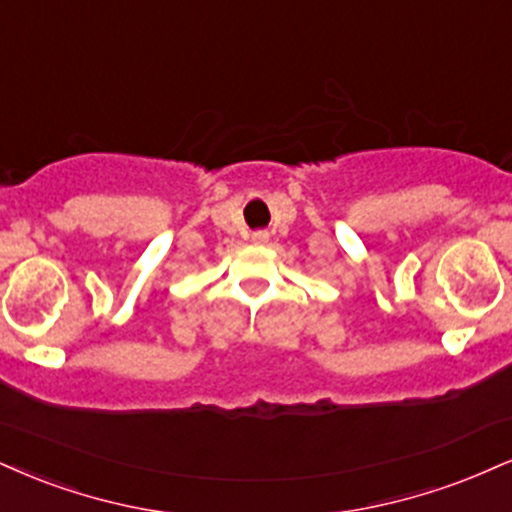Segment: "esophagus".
<instances>
[{
    "label": "esophagus",
    "mask_w": 512,
    "mask_h": 512,
    "mask_svg": "<svg viewBox=\"0 0 512 512\" xmlns=\"http://www.w3.org/2000/svg\"><path fill=\"white\" fill-rule=\"evenodd\" d=\"M252 240H255V243H267L269 233L267 231H255V233H252Z\"/></svg>",
    "instance_id": "34e87169"
}]
</instances>
